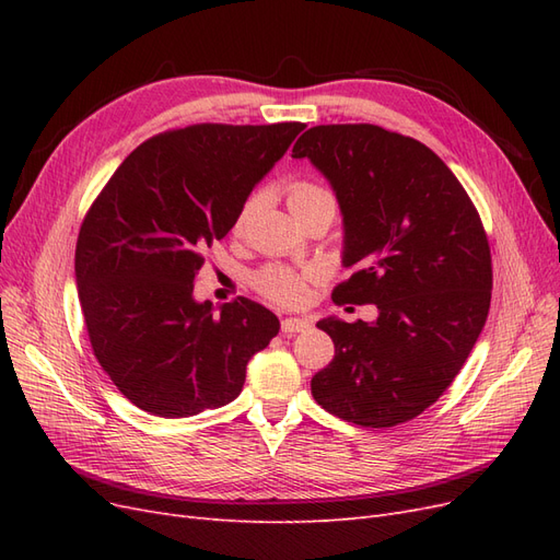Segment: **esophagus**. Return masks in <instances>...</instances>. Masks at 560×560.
Wrapping results in <instances>:
<instances>
[{
	"instance_id": "34e87169",
	"label": "esophagus",
	"mask_w": 560,
	"mask_h": 560,
	"mask_svg": "<svg viewBox=\"0 0 560 560\" xmlns=\"http://www.w3.org/2000/svg\"><path fill=\"white\" fill-rule=\"evenodd\" d=\"M280 329H282V334L292 336V334L311 329V322H308V319H301V317H284V319L280 322Z\"/></svg>"
}]
</instances>
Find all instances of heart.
I'll list each match as a JSON object with an SVG mask.
<instances>
[{"label": "heart", "mask_w": 560, "mask_h": 560, "mask_svg": "<svg viewBox=\"0 0 560 560\" xmlns=\"http://www.w3.org/2000/svg\"><path fill=\"white\" fill-rule=\"evenodd\" d=\"M254 202H257L254 198L245 202L241 222L254 210ZM287 202H290L292 212L313 206H331L336 210V200L325 186L308 179H299L287 186ZM311 282L313 276L308 270H296L287 266H266L254 276V287H257L266 299L280 303V306H301V303H306L311 296Z\"/></svg>", "instance_id": "obj_1"}]
</instances>
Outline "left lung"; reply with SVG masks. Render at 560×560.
I'll use <instances>...</instances> for the list:
<instances>
[{"label":"left lung","instance_id":"8db88e82","mask_svg":"<svg viewBox=\"0 0 560 560\" xmlns=\"http://www.w3.org/2000/svg\"><path fill=\"white\" fill-rule=\"evenodd\" d=\"M343 212V303H374L376 322H317L334 360L311 381L315 401L362 428H395L446 393L486 325L493 266L481 217L430 147L371 124L315 126L296 140Z\"/></svg>","mask_w":560,"mask_h":560}]
</instances>
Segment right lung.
Masks as SVG:
<instances>
[{"mask_svg": "<svg viewBox=\"0 0 560 560\" xmlns=\"http://www.w3.org/2000/svg\"><path fill=\"white\" fill-rule=\"evenodd\" d=\"M196 124L142 142L83 217L74 273L100 366L138 409L186 418L241 395L245 369L280 329L241 296L214 313L194 299L206 249L238 222L247 196L296 135Z\"/></svg>", "mask_w": 560, "mask_h": 560, "instance_id": "add662e5", "label": "right lung"}]
</instances>
